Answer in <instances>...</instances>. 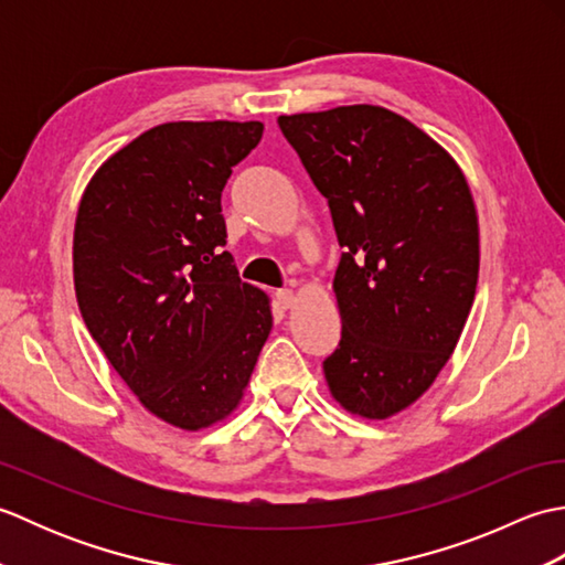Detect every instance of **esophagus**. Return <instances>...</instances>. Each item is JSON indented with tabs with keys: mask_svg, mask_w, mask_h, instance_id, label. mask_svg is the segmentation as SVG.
<instances>
[{
	"mask_svg": "<svg viewBox=\"0 0 565 565\" xmlns=\"http://www.w3.org/2000/svg\"><path fill=\"white\" fill-rule=\"evenodd\" d=\"M294 301H296V294L291 291V289H281V291H276V303H279V308H291L294 306Z\"/></svg>",
	"mask_w": 565,
	"mask_h": 565,
	"instance_id": "esophagus-1",
	"label": "esophagus"
}]
</instances>
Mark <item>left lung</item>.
<instances>
[{
  "label": "left lung",
  "instance_id": "1",
  "mask_svg": "<svg viewBox=\"0 0 565 565\" xmlns=\"http://www.w3.org/2000/svg\"><path fill=\"white\" fill-rule=\"evenodd\" d=\"M344 247L332 289L342 340L326 362L347 413L386 419L449 362L478 284V215L461 167L383 106L279 116Z\"/></svg>",
  "mask_w": 565,
  "mask_h": 565
}]
</instances>
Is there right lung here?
Instances as JSON below:
<instances>
[{
  "mask_svg": "<svg viewBox=\"0 0 565 565\" xmlns=\"http://www.w3.org/2000/svg\"><path fill=\"white\" fill-rule=\"evenodd\" d=\"M259 121H174L114 152L84 189L77 306L89 334L148 411L179 429L239 405L271 332L269 296L239 281L221 194L262 140Z\"/></svg>",
  "mask_w": 565,
  "mask_h": 565,
  "instance_id": "obj_1",
  "label": "right lung"
}]
</instances>
